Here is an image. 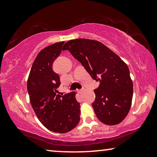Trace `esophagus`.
<instances>
[{"label": "esophagus", "mask_w": 157, "mask_h": 157, "mask_svg": "<svg viewBox=\"0 0 157 157\" xmlns=\"http://www.w3.org/2000/svg\"><path fill=\"white\" fill-rule=\"evenodd\" d=\"M84 89H79V90H78V92L79 93V94H82V93L84 92Z\"/></svg>", "instance_id": "obj_1"}]
</instances>
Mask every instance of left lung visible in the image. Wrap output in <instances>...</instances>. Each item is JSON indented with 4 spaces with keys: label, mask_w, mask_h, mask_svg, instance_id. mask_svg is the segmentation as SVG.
Segmentation results:
<instances>
[{
    "label": "left lung",
    "mask_w": 157,
    "mask_h": 157,
    "mask_svg": "<svg viewBox=\"0 0 157 157\" xmlns=\"http://www.w3.org/2000/svg\"><path fill=\"white\" fill-rule=\"evenodd\" d=\"M62 50H69L92 79L100 82L92 103L97 118L109 125L123 121L133 96V83L126 63L101 42L91 39L68 41Z\"/></svg>",
    "instance_id": "1"
}]
</instances>
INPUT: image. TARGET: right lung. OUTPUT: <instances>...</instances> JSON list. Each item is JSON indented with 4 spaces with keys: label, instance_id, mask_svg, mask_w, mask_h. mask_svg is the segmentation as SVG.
<instances>
[{
    "label": "right lung",
    "instance_id": "1",
    "mask_svg": "<svg viewBox=\"0 0 157 157\" xmlns=\"http://www.w3.org/2000/svg\"><path fill=\"white\" fill-rule=\"evenodd\" d=\"M63 41L41 50L32 66L27 83L30 101L39 121L50 131L66 133L80 120V105L75 92L57 94L61 84L52 63L62 52Z\"/></svg>",
    "mask_w": 157,
    "mask_h": 157
}]
</instances>
